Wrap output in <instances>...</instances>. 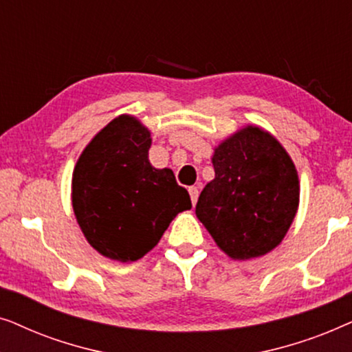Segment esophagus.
<instances>
[{
  "label": "esophagus",
  "instance_id": "34e87169",
  "mask_svg": "<svg viewBox=\"0 0 352 352\" xmlns=\"http://www.w3.org/2000/svg\"><path fill=\"white\" fill-rule=\"evenodd\" d=\"M189 194H190V200H192V204H197V199H199V187L197 186H192V187H189Z\"/></svg>",
  "mask_w": 352,
  "mask_h": 352
}]
</instances>
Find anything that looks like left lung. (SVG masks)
Segmentation results:
<instances>
[{"label": "left lung", "instance_id": "1", "mask_svg": "<svg viewBox=\"0 0 352 352\" xmlns=\"http://www.w3.org/2000/svg\"><path fill=\"white\" fill-rule=\"evenodd\" d=\"M214 179L195 206L200 223L234 259L263 256L277 247L295 219L300 181L282 144L247 126L214 148Z\"/></svg>", "mask_w": 352, "mask_h": 352}]
</instances>
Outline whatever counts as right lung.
<instances>
[{"instance_id": "add662e5", "label": "right lung", "mask_w": 352, "mask_h": 352, "mask_svg": "<svg viewBox=\"0 0 352 352\" xmlns=\"http://www.w3.org/2000/svg\"><path fill=\"white\" fill-rule=\"evenodd\" d=\"M151 131L120 115L96 134L76 162L72 205L91 247L115 261H138L155 247L190 197L170 168L148 162Z\"/></svg>"}]
</instances>
